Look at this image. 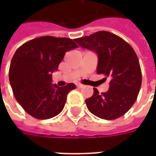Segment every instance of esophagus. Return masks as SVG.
Returning a JSON list of instances; mask_svg holds the SVG:
<instances>
[{"label":"esophagus","instance_id":"34e87169","mask_svg":"<svg viewBox=\"0 0 156 156\" xmlns=\"http://www.w3.org/2000/svg\"><path fill=\"white\" fill-rule=\"evenodd\" d=\"M76 86H77V87H78V88H83V84H81V83H76Z\"/></svg>","mask_w":156,"mask_h":156}]
</instances>
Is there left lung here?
<instances>
[{"mask_svg": "<svg viewBox=\"0 0 156 156\" xmlns=\"http://www.w3.org/2000/svg\"><path fill=\"white\" fill-rule=\"evenodd\" d=\"M82 48L97 52V73L109 78V88L85 100L88 110L104 119H116L127 113L137 99L142 83L140 62L135 51L124 39L106 31L75 39Z\"/></svg>", "mask_w": 156, "mask_h": 156, "instance_id": "obj_1", "label": "left lung"}]
</instances>
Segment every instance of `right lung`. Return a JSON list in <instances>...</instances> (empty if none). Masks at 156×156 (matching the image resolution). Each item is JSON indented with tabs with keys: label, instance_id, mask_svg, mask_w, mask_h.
<instances>
[{
	"label": "right lung",
	"instance_id": "right-lung-1",
	"mask_svg": "<svg viewBox=\"0 0 156 156\" xmlns=\"http://www.w3.org/2000/svg\"><path fill=\"white\" fill-rule=\"evenodd\" d=\"M76 48L70 38L44 36L17 48L9 68V80L16 101L28 115L48 119L63 109L68 94L76 86L51 84V73L58 70L66 51Z\"/></svg>",
	"mask_w": 156,
	"mask_h": 156
}]
</instances>
